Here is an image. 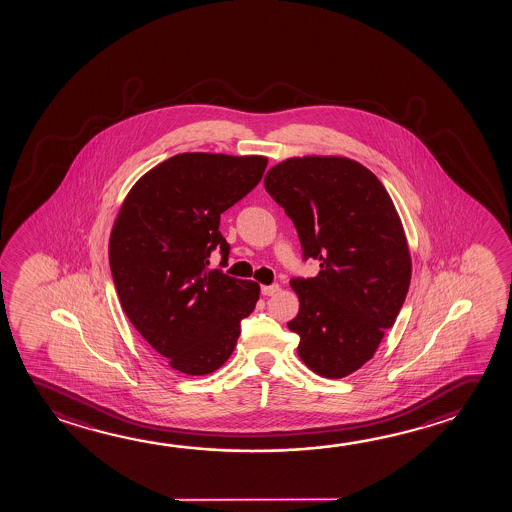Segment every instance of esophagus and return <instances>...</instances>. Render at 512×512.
Returning a JSON list of instances; mask_svg holds the SVG:
<instances>
[{"mask_svg": "<svg viewBox=\"0 0 512 512\" xmlns=\"http://www.w3.org/2000/svg\"><path fill=\"white\" fill-rule=\"evenodd\" d=\"M277 292H279V284H265V286H261V293H263L265 297L276 295Z\"/></svg>", "mask_w": 512, "mask_h": 512, "instance_id": "obj_1", "label": "esophagus"}]
</instances>
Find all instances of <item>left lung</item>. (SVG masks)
<instances>
[{
    "mask_svg": "<svg viewBox=\"0 0 512 512\" xmlns=\"http://www.w3.org/2000/svg\"><path fill=\"white\" fill-rule=\"evenodd\" d=\"M265 188L293 220L304 258L320 261L317 276L290 283L299 357L322 377H347L374 357L406 301L411 254L397 208L374 172L345 156L288 158Z\"/></svg>",
    "mask_w": 512,
    "mask_h": 512,
    "instance_id": "obj_1",
    "label": "left lung"
}]
</instances>
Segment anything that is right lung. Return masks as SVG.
<instances>
[{"instance_id":"add662e5","label":"right lung","mask_w":512,"mask_h":512,"mask_svg":"<svg viewBox=\"0 0 512 512\" xmlns=\"http://www.w3.org/2000/svg\"><path fill=\"white\" fill-rule=\"evenodd\" d=\"M267 156L181 153L158 163L124 197L108 258L122 309L142 338L181 374L228 361L260 284L210 270L229 254L220 213L260 183Z\"/></svg>"}]
</instances>
